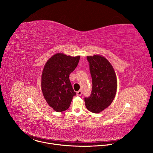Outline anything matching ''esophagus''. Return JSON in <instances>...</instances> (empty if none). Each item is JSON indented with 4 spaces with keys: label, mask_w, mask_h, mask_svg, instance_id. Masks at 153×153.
I'll list each match as a JSON object with an SVG mask.
<instances>
[{
    "label": "esophagus",
    "mask_w": 153,
    "mask_h": 153,
    "mask_svg": "<svg viewBox=\"0 0 153 153\" xmlns=\"http://www.w3.org/2000/svg\"><path fill=\"white\" fill-rule=\"evenodd\" d=\"M76 93H77V96H80L82 95V91L79 90V91H77Z\"/></svg>",
    "instance_id": "esophagus-1"
}]
</instances>
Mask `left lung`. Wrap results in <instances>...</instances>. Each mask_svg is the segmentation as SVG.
I'll return each mask as SVG.
<instances>
[{
	"instance_id": "8db88e82",
	"label": "left lung",
	"mask_w": 153,
	"mask_h": 153,
	"mask_svg": "<svg viewBox=\"0 0 153 153\" xmlns=\"http://www.w3.org/2000/svg\"><path fill=\"white\" fill-rule=\"evenodd\" d=\"M92 77L91 96L85 98V104L93 113H99L113 102L117 91V77L111 63L105 57L96 54L87 56Z\"/></svg>"
}]
</instances>
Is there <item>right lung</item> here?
I'll list each match as a JSON object with an SVG mask.
<instances>
[{"label": "right lung", "instance_id": "obj_1", "mask_svg": "<svg viewBox=\"0 0 153 153\" xmlns=\"http://www.w3.org/2000/svg\"><path fill=\"white\" fill-rule=\"evenodd\" d=\"M80 57L56 53L47 60L43 67L41 76L42 91L49 106L57 112L67 110L73 97L76 94L69 76L77 66Z\"/></svg>", "mask_w": 153, "mask_h": 153}]
</instances>
